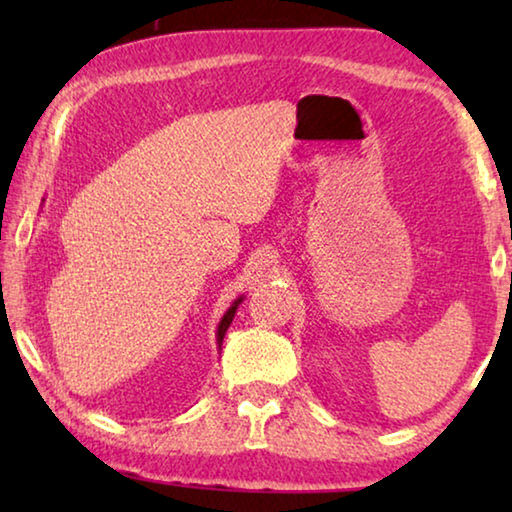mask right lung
<instances>
[{"label": "right lung", "instance_id": "right-lung-1", "mask_svg": "<svg viewBox=\"0 0 512 512\" xmlns=\"http://www.w3.org/2000/svg\"><path fill=\"white\" fill-rule=\"evenodd\" d=\"M241 300H244V298H237L235 302H232L230 309L225 311L223 318H221L219 329H216V343H219V348H221V343H223V336H225V332H228V327H230V323H232V318H235V314H237V307L241 305Z\"/></svg>", "mask_w": 512, "mask_h": 512}]
</instances>
